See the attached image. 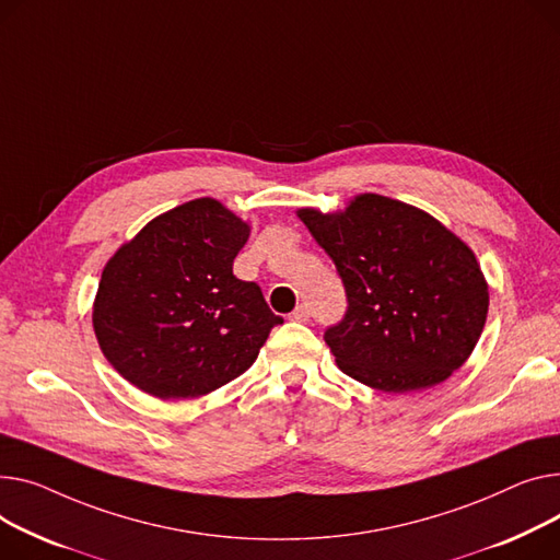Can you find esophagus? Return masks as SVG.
<instances>
[{"label": "esophagus", "mask_w": 560, "mask_h": 560, "mask_svg": "<svg viewBox=\"0 0 560 560\" xmlns=\"http://www.w3.org/2000/svg\"><path fill=\"white\" fill-rule=\"evenodd\" d=\"M290 319H294V322H308V319H311V311H308V306H306V304H300V306H296V308L290 313Z\"/></svg>", "instance_id": "esophagus-1"}]
</instances>
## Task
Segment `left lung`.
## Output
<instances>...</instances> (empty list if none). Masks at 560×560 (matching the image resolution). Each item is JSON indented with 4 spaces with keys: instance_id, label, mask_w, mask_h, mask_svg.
Listing matches in <instances>:
<instances>
[{
    "instance_id": "1",
    "label": "left lung",
    "mask_w": 560,
    "mask_h": 560,
    "mask_svg": "<svg viewBox=\"0 0 560 560\" xmlns=\"http://www.w3.org/2000/svg\"><path fill=\"white\" fill-rule=\"evenodd\" d=\"M300 218L345 283L347 313L324 332L345 374L387 394L451 378L489 313L470 247L430 213L376 194Z\"/></svg>"
}]
</instances>
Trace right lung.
<instances>
[{
    "label": "right lung",
    "instance_id": "add662e5",
    "mask_svg": "<svg viewBox=\"0 0 560 560\" xmlns=\"http://www.w3.org/2000/svg\"><path fill=\"white\" fill-rule=\"evenodd\" d=\"M249 228L211 198L184 202L107 260L94 302L103 355L141 392L196 398L238 378L283 324L234 275Z\"/></svg>",
    "mask_w": 560,
    "mask_h": 560
}]
</instances>
